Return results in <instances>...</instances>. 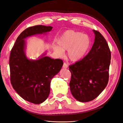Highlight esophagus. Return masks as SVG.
Instances as JSON below:
<instances>
[{"instance_id":"esophagus-1","label":"esophagus","mask_w":123,"mask_h":123,"mask_svg":"<svg viewBox=\"0 0 123 123\" xmlns=\"http://www.w3.org/2000/svg\"><path fill=\"white\" fill-rule=\"evenodd\" d=\"M68 65L67 64L66 62H64V64H63V66H62L63 68H64V69H66V68H68Z\"/></svg>"}]
</instances>
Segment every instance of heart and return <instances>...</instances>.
<instances>
[{
	"label": "heart",
	"mask_w": 123,
	"mask_h": 123,
	"mask_svg": "<svg viewBox=\"0 0 123 123\" xmlns=\"http://www.w3.org/2000/svg\"><path fill=\"white\" fill-rule=\"evenodd\" d=\"M59 46H54V50L59 56L67 50V56L72 62H77L83 58L90 49L91 40L82 33L72 30L66 31L57 40Z\"/></svg>",
	"instance_id": "1"
}]
</instances>
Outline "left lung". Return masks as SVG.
Wrapping results in <instances>:
<instances>
[{"label":"left lung","instance_id":"1","mask_svg":"<svg viewBox=\"0 0 123 123\" xmlns=\"http://www.w3.org/2000/svg\"><path fill=\"white\" fill-rule=\"evenodd\" d=\"M94 42L86 56L69 66L70 88L73 97L80 102L91 101L101 93L109 80L111 52L106 39L97 31Z\"/></svg>","mask_w":123,"mask_h":123}]
</instances>
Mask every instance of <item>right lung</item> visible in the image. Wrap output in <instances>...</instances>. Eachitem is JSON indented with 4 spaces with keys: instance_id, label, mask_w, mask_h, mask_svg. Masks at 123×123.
Masks as SVG:
<instances>
[{
    "instance_id": "obj_1",
    "label": "right lung",
    "mask_w": 123,
    "mask_h": 123,
    "mask_svg": "<svg viewBox=\"0 0 123 123\" xmlns=\"http://www.w3.org/2000/svg\"><path fill=\"white\" fill-rule=\"evenodd\" d=\"M53 27L43 25L29 27L18 36L11 51L9 65L10 80L17 93L28 102L39 104L50 94V83L63 65L61 59H54L43 53L37 59L26 56L25 39L37 34H46Z\"/></svg>"
}]
</instances>
